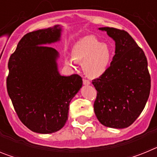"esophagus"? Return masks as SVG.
<instances>
[{"instance_id": "obj_1", "label": "esophagus", "mask_w": 157, "mask_h": 157, "mask_svg": "<svg viewBox=\"0 0 157 157\" xmlns=\"http://www.w3.org/2000/svg\"><path fill=\"white\" fill-rule=\"evenodd\" d=\"M82 82L84 85H90V82L89 81L88 79H86V78H83Z\"/></svg>"}]
</instances>
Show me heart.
I'll use <instances>...</instances> for the list:
<instances>
[{
  "mask_svg": "<svg viewBox=\"0 0 157 157\" xmlns=\"http://www.w3.org/2000/svg\"><path fill=\"white\" fill-rule=\"evenodd\" d=\"M72 55L76 62L83 63L86 75L92 78L105 74L112 61L110 48L94 35L86 36L78 41L73 48ZM74 61L71 59L67 63L73 66Z\"/></svg>",
  "mask_w": 157,
  "mask_h": 157,
  "instance_id": "obj_1",
  "label": "heart"
}]
</instances>
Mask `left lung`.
Here are the masks:
<instances>
[{"label":"left lung","mask_w":157,"mask_h":157,"mask_svg":"<svg viewBox=\"0 0 157 157\" xmlns=\"http://www.w3.org/2000/svg\"><path fill=\"white\" fill-rule=\"evenodd\" d=\"M99 29L116 41V54L105 74L92 81L97 90L94 112L105 127L126 128L140 116L149 98L151 78L147 58L124 30Z\"/></svg>","instance_id":"1"}]
</instances>
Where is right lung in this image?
Returning <instances> with one entry per match:
<instances>
[{"mask_svg":"<svg viewBox=\"0 0 157 157\" xmlns=\"http://www.w3.org/2000/svg\"><path fill=\"white\" fill-rule=\"evenodd\" d=\"M59 26L25 34L8 59L7 90L20 121L30 130L51 134L62 128L69 104L82 85L77 74L61 76L58 52L42 45L59 40Z\"/></svg>","mask_w":157,"mask_h":157,"instance_id":"1","label":"right lung"}]
</instances>
